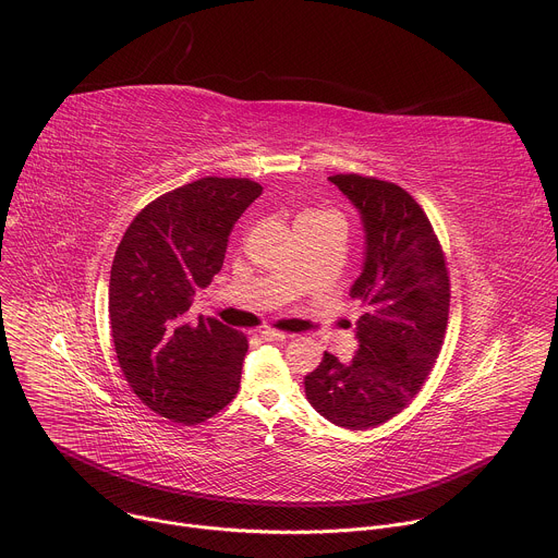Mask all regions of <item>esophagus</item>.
<instances>
[{
	"label": "esophagus",
	"instance_id": "obj_1",
	"mask_svg": "<svg viewBox=\"0 0 558 558\" xmlns=\"http://www.w3.org/2000/svg\"><path fill=\"white\" fill-rule=\"evenodd\" d=\"M260 338H263L265 342H284L289 336H287V333H282V331L265 329V331H260Z\"/></svg>",
	"mask_w": 558,
	"mask_h": 558
}]
</instances>
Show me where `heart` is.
Here are the masks:
<instances>
[{"label": "heart", "mask_w": 558, "mask_h": 558, "mask_svg": "<svg viewBox=\"0 0 558 558\" xmlns=\"http://www.w3.org/2000/svg\"><path fill=\"white\" fill-rule=\"evenodd\" d=\"M295 222H342L336 211L329 209H306L298 216Z\"/></svg>", "instance_id": "1"}]
</instances>
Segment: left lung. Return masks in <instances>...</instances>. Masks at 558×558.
Returning <instances> with one entry per match:
<instances>
[{
	"mask_svg": "<svg viewBox=\"0 0 558 558\" xmlns=\"http://www.w3.org/2000/svg\"><path fill=\"white\" fill-rule=\"evenodd\" d=\"M329 181L362 220V271L349 293L366 313L355 325L353 360L325 353L304 392L331 424L364 430L404 411L428 377L446 333L450 282L430 220L409 192L360 174Z\"/></svg>",
	"mask_w": 558,
	"mask_h": 558,
	"instance_id": "8db88e82",
	"label": "left lung"
}]
</instances>
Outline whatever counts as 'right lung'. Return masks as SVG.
Here are the masks:
<instances>
[{"label":"right lung","instance_id":"right-lung-1","mask_svg":"<svg viewBox=\"0 0 558 558\" xmlns=\"http://www.w3.org/2000/svg\"><path fill=\"white\" fill-rule=\"evenodd\" d=\"M260 194L247 179H198L151 201L117 247L108 311L121 371L145 407L177 424L209 420L241 384L247 338L187 311Z\"/></svg>","mask_w":558,"mask_h":558}]
</instances>
